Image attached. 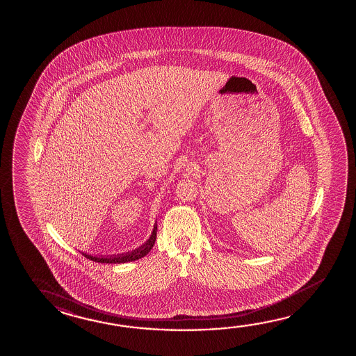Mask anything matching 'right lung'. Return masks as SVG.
<instances>
[{"label": "right lung", "mask_w": 356, "mask_h": 356, "mask_svg": "<svg viewBox=\"0 0 356 356\" xmlns=\"http://www.w3.org/2000/svg\"><path fill=\"white\" fill-rule=\"evenodd\" d=\"M156 232L157 225H155L150 238L144 245H141L138 249L134 250L131 252H126V254H119V255L113 256H91L82 252V255L88 257L90 260H92V261L102 262V264L104 262H106V264H121V262L135 261V260H138V259H141V257H144L145 255L149 254V251L152 249L155 240H156Z\"/></svg>", "instance_id": "1"}]
</instances>
